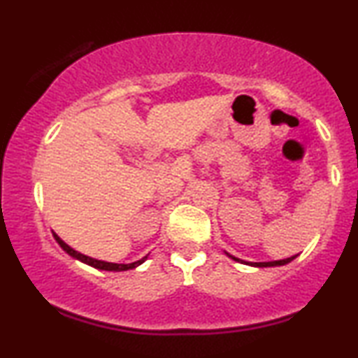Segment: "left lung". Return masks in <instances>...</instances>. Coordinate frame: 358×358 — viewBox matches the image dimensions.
Listing matches in <instances>:
<instances>
[{
    "instance_id": "obj_1",
    "label": "left lung",
    "mask_w": 358,
    "mask_h": 358,
    "mask_svg": "<svg viewBox=\"0 0 358 358\" xmlns=\"http://www.w3.org/2000/svg\"><path fill=\"white\" fill-rule=\"evenodd\" d=\"M295 256H292V258H287V259H279V261H269V263H253V266H259V268H268V266H282V264H287L290 263L292 259H294ZM236 259V258H234ZM240 261V259H236Z\"/></svg>"
}]
</instances>
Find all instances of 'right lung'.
Instances as JSON below:
<instances>
[{
	"label": "right lung",
	"mask_w": 358,
	"mask_h": 358,
	"mask_svg": "<svg viewBox=\"0 0 358 358\" xmlns=\"http://www.w3.org/2000/svg\"><path fill=\"white\" fill-rule=\"evenodd\" d=\"M53 236H55V240L58 241V245L62 246V248H63L64 251H66L68 255H71L73 258H76V259H79V261H83V263H85V264L92 266V268H97V269H102V271H128V269L136 268V266L143 264L144 261H145V256H144L143 259L134 261V263H131V264H117V263H107V261H99V259L90 258V256H85V255H83V253H79V251H76V250H73L71 246L64 243V241H63L62 238H59V236H58L57 234H53Z\"/></svg>",
	"instance_id": "add662e5"
}]
</instances>
